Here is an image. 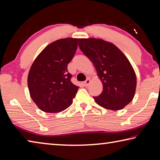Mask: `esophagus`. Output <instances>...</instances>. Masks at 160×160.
Returning a JSON list of instances; mask_svg holds the SVG:
<instances>
[{
    "label": "esophagus",
    "mask_w": 160,
    "mask_h": 160,
    "mask_svg": "<svg viewBox=\"0 0 160 160\" xmlns=\"http://www.w3.org/2000/svg\"><path fill=\"white\" fill-rule=\"evenodd\" d=\"M90 82H91V80H90V78H88V79H87L85 81V82H84V85H85V87L89 86V85H90Z\"/></svg>",
    "instance_id": "obj_1"
}]
</instances>
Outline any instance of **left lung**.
<instances>
[{"label": "left lung", "mask_w": 160, "mask_h": 160, "mask_svg": "<svg viewBox=\"0 0 160 160\" xmlns=\"http://www.w3.org/2000/svg\"><path fill=\"white\" fill-rule=\"evenodd\" d=\"M78 44L103 85L102 92L93 97L97 104L113 111L123 109L133 99L137 83L128 59L114 44L101 39H78Z\"/></svg>", "instance_id": "1"}]
</instances>
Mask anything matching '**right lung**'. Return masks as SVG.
I'll use <instances>...</instances> for the list:
<instances>
[{
	"mask_svg": "<svg viewBox=\"0 0 160 160\" xmlns=\"http://www.w3.org/2000/svg\"><path fill=\"white\" fill-rule=\"evenodd\" d=\"M78 39L65 38L47 46L29 70L28 85L31 98L40 109L57 113L72 104L79 87L70 81L67 66L73 58Z\"/></svg>",
	"mask_w": 160,
	"mask_h": 160,
	"instance_id": "add662e5",
	"label": "right lung"
}]
</instances>
